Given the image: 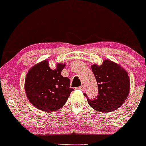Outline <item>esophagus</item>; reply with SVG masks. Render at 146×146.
Masks as SVG:
<instances>
[{
  "label": "esophagus",
  "mask_w": 146,
  "mask_h": 146,
  "mask_svg": "<svg viewBox=\"0 0 146 146\" xmlns=\"http://www.w3.org/2000/svg\"><path fill=\"white\" fill-rule=\"evenodd\" d=\"M84 88H85L84 85H82V86H80V87H79V89H80L81 90H84Z\"/></svg>",
  "instance_id": "obj_1"
}]
</instances>
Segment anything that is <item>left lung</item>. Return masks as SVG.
Segmentation results:
<instances>
[{
    "mask_svg": "<svg viewBox=\"0 0 146 146\" xmlns=\"http://www.w3.org/2000/svg\"><path fill=\"white\" fill-rule=\"evenodd\" d=\"M92 71L98 83V94L94 100L87 97L88 104L100 112H111L121 107L128 97L130 79L121 66L105 60L101 66L93 65Z\"/></svg>",
    "mask_w": 146,
    "mask_h": 146,
    "instance_id": "8db88e82",
    "label": "left lung"
}]
</instances>
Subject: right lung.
I'll return each mask as SVG.
<instances>
[{"mask_svg":"<svg viewBox=\"0 0 146 146\" xmlns=\"http://www.w3.org/2000/svg\"><path fill=\"white\" fill-rule=\"evenodd\" d=\"M65 64L58 63L56 70L50 68L48 60L34 66L27 73L25 90L29 101L41 111H55L63 107L70 93L68 78L61 76Z\"/></svg>","mask_w":146,"mask_h":146,"instance_id":"add662e5","label":"right lung"}]
</instances>
